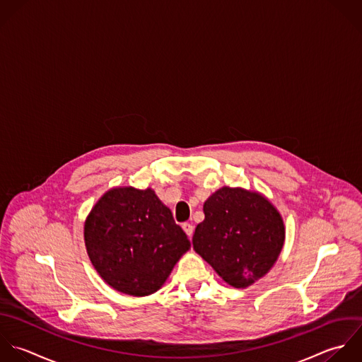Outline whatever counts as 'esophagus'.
Here are the masks:
<instances>
[{
    "label": "esophagus",
    "instance_id": "obj_1",
    "mask_svg": "<svg viewBox=\"0 0 362 362\" xmlns=\"http://www.w3.org/2000/svg\"><path fill=\"white\" fill-rule=\"evenodd\" d=\"M182 228H183V231L186 233V235H187L189 238H192L193 231H194V227H193L190 223H185V224L182 226Z\"/></svg>",
    "mask_w": 362,
    "mask_h": 362
}]
</instances>
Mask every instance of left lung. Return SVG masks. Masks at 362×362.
<instances>
[{
  "label": "left lung",
  "mask_w": 362,
  "mask_h": 362,
  "mask_svg": "<svg viewBox=\"0 0 362 362\" xmlns=\"http://www.w3.org/2000/svg\"><path fill=\"white\" fill-rule=\"evenodd\" d=\"M203 211L193 248L226 284L245 289L272 269L285 244V224L269 199L224 186L204 202Z\"/></svg>",
  "instance_id": "left-lung-1"
}]
</instances>
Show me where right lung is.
Returning a JSON list of instances; mask_svg holds the SVG:
<instances>
[{
	"mask_svg": "<svg viewBox=\"0 0 362 362\" xmlns=\"http://www.w3.org/2000/svg\"><path fill=\"white\" fill-rule=\"evenodd\" d=\"M87 255L117 292L148 296L159 291L190 250L185 231L151 187L107 190L84 221Z\"/></svg>",
	"mask_w": 362,
	"mask_h": 362,
	"instance_id": "right-lung-1",
	"label": "right lung"
}]
</instances>
